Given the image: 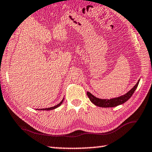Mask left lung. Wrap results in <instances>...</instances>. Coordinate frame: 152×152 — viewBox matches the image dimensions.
Here are the masks:
<instances>
[{
  "instance_id": "8db88e82",
  "label": "left lung",
  "mask_w": 152,
  "mask_h": 152,
  "mask_svg": "<svg viewBox=\"0 0 152 152\" xmlns=\"http://www.w3.org/2000/svg\"><path fill=\"white\" fill-rule=\"evenodd\" d=\"M140 82V80H139L137 84L133 87V88L129 91L127 93L117 98H114V99H101L99 98L95 97L93 96L91 93H90L89 92H87V95L89 98L90 101H91L92 103L96 105V106L100 107H115L118 105H120L121 104H123L126 101H127L129 99H130L133 94L134 93L136 88H137V86Z\"/></svg>"
}]
</instances>
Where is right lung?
Masks as SVG:
<instances>
[{
    "instance_id": "right-lung-1",
    "label": "right lung",
    "mask_w": 152,
    "mask_h": 152,
    "mask_svg": "<svg viewBox=\"0 0 152 152\" xmlns=\"http://www.w3.org/2000/svg\"><path fill=\"white\" fill-rule=\"evenodd\" d=\"M63 101H64V99H63L62 101H61L60 102V103L58 104L57 105H56V106H54V107H50V108H46V109H39V110H50L55 109H56V108H58V107H60V105L61 104V103H62V102H63Z\"/></svg>"
}]
</instances>
